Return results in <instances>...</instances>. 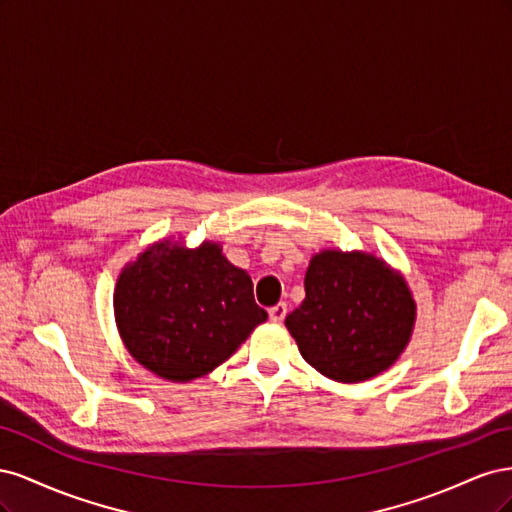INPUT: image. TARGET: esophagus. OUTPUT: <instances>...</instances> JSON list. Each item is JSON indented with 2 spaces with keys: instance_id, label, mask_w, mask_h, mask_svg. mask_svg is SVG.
Listing matches in <instances>:
<instances>
[{
  "instance_id": "1",
  "label": "esophagus",
  "mask_w": 512,
  "mask_h": 512,
  "mask_svg": "<svg viewBox=\"0 0 512 512\" xmlns=\"http://www.w3.org/2000/svg\"><path fill=\"white\" fill-rule=\"evenodd\" d=\"M286 312H288L286 303H277V305H273V307L269 309V318H271L273 322H282V320L286 318Z\"/></svg>"
}]
</instances>
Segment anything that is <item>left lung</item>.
Returning <instances> with one entry per match:
<instances>
[{
    "instance_id": "1",
    "label": "left lung",
    "mask_w": 512,
    "mask_h": 512,
    "mask_svg": "<svg viewBox=\"0 0 512 512\" xmlns=\"http://www.w3.org/2000/svg\"><path fill=\"white\" fill-rule=\"evenodd\" d=\"M416 301L401 271L374 252L327 247L309 260L305 299L286 316L303 359L356 384L389 369L412 339Z\"/></svg>"
}]
</instances>
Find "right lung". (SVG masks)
I'll return each instance as SVG.
<instances>
[{
	"instance_id": "1",
	"label": "right lung",
	"mask_w": 512,
	"mask_h": 512,
	"mask_svg": "<svg viewBox=\"0 0 512 512\" xmlns=\"http://www.w3.org/2000/svg\"><path fill=\"white\" fill-rule=\"evenodd\" d=\"M115 324L132 359L168 382H192L228 361L267 320L252 277L222 254V243L188 247L164 237L121 269Z\"/></svg>"
}]
</instances>
